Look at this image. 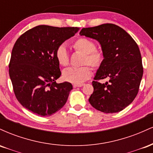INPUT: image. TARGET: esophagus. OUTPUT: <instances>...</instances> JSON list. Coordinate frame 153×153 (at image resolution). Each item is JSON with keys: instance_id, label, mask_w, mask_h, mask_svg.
Masks as SVG:
<instances>
[{"instance_id": "1", "label": "esophagus", "mask_w": 153, "mask_h": 153, "mask_svg": "<svg viewBox=\"0 0 153 153\" xmlns=\"http://www.w3.org/2000/svg\"><path fill=\"white\" fill-rule=\"evenodd\" d=\"M85 85L84 83H80V84H73V87L74 88H76V87H81V86H83V85Z\"/></svg>"}]
</instances>
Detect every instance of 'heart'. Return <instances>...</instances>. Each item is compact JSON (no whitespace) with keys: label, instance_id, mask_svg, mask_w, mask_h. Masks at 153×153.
I'll return each mask as SVG.
<instances>
[{"label":"heart","instance_id":"b5f03b06","mask_svg":"<svg viewBox=\"0 0 153 153\" xmlns=\"http://www.w3.org/2000/svg\"><path fill=\"white\" fill-rule=\"evenodd\" d=\"M72 48L82 54L80 68H71L65 70L62 78L67 82L80 84L91 76V69H98L104 61L105 55L100 49L96 48V44L88 38L80 37L75 39L71 45ZM55 58L60 66L66 67L69 65L70 59L65 47L59 46L55 51Z\"/></svg>","mask_w":153,"mask_h":153}]
</instances>
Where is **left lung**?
<instances>
[{
	"mask_svg": "<svg viewBox=\"0 0 153 153\" xmlns=\"http://www.w3.org/2000/svg\"><path fill=\"white\" fill-rule=\"evenodd\" d=\"M80 34L101 44L105 58L92 85L88 101L96 109L117 113L134 101L143 75L142 57L137 44L122 28L113 24L83 28ZM105 78L109 81L101 84Z\"/></svg>",
	"mask_w": 153,
	"mask_h": 153,
	"instance_id": "8db88e82",
	"label": "left lung"
}]
</instances>
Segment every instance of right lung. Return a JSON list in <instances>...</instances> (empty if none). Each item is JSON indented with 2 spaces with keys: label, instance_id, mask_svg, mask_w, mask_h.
Listing matches in <instances>:
<instances>
[{
  "label": "right lung",
  "instance_id": "add662e5",
  "mask_svg": "<svg viewBox=\"0 0 153 153\" xmlns=\"http://www.w3.org/2000/svg\"><path fill=\"white\" fill-rule=\"evenodd\" d=\"M80 28L35 26L16 42L9 62V75L19 102L35 114L46 117L65 104L71 82L57 83L61 72L55 51Z\"/></svg>",
  "mask_w": 153,
  "mask_h": 153
}]
</instances>
